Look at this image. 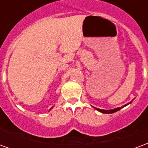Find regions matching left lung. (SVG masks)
<instances>
[{
    "label": "left lung",
    "mask_w": 148,
    "mask_h": 148,
    "mask_svg": "<svg viewBox=\"0 0 148 148\" xmlns=\"http://www.w3.org/2000/svg\"><path fill=\"white\" fill-rule=\"evenodd\" d=\"M131 103V102H130ZM129 103V104H130ZM127 106V105H124V106H123L122 107H119V108H116V109H109V110H106V109H97V108H95V107H93L94 109H97V111L101 112H102V113H106V114H109V113H113V112H115L118 111V110H120L121 109H122V108H124V106Z\"/></svg>",
    "instance_id": "obj_1"
}]
</instances>
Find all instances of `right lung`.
Here are the masks:
<instances>
[{
    "mask_svg": "<svg viewBox=\"0 0 148 148\" xmlns=\"http://www.w3.org/2000/svg\"><path fill=\"white\" fill-rule=\"evenodd\" d=\"M51 109H52V108H51ZM51 109H50V110H51Z\"/></svg>",
    "mask_w": 148,
    "mask_h": 148,
    "instance_id": "right-lung-1",
    "label": "right lung"
}]
</instances>
